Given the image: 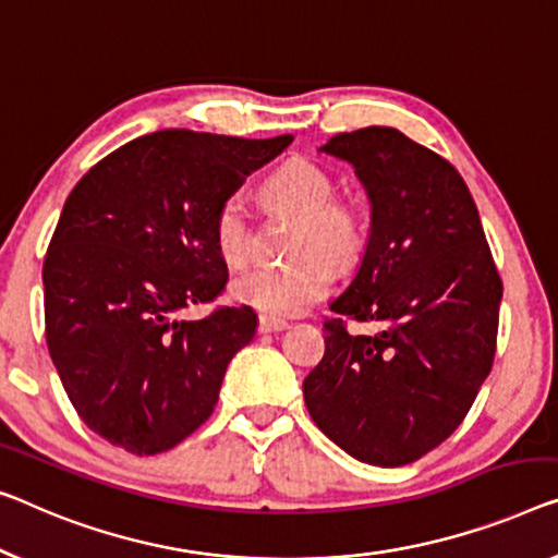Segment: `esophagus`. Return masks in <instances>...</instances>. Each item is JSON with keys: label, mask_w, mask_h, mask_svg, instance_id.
<instances>
[{"label": "esophagus", "mask_w": 558, "mask_h": 558, "mask_svg": "<svg viewBox=\"0 0 558 558\" xmlns=\"http://www.w3.org/2000/svg\"><path fill=\"white\" fill-rule=\"evenodd\" d=\"M286 328H288V323L280 318H272V315H260V323H257V330L260 332H280Z\"/></svg>", "instance_id": "esophagus-1"}]
</instances>
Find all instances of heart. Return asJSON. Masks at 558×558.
I'll return each instance as SVG.
<instances>
[{
    "instance_id": "heart-1",
    "label": "heart",
    "mask_w": 558,
    "mask_h": 558,
    "mask_svg": "<svg viewBox=\"0 0 558 558\" xmlns=\"http://www.w3.org/2000/svg\"><path fill=\"white\" fill-rule=\"evenodd\" d=\"M263 195L301 226L295 230L293 253L282 265H257L232 282L240 303L272 318H293L305 313L336 280V265L351 268L361 260L368 243V228L359 205L336 199V185L318 165L288 160L270 174ZM213 238L220 255L232 265H243L251 255V215L240 195H230L215 210Z\"/></svg>"
}]
</instances>
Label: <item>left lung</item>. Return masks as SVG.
<instances>
[{
  "label": "left lung",
  "mask_w": 558,
  "mask_h": 558,
  "mask_svg": "<svg viewBox=\"0 0 558 558\" xmlns=\"http://www.w3.org/2000/svg\"><path fill=\"white\" fill-rule=\"evenodd\" d=\"M371 197L359 276L330 303L326 353L303 380L311 418L373 465H405L461 426L492 373L504 282L459 170L393 128L340 132ZM371 322L368 333L347 320Z\"/></svg>",
  "instance_id": "left-lung-1"
}]
</instances>
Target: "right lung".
<instances>
[{"mask_svg":"<svg viewBox=\"0 0 558 558\" xmlns=\"http://www.w3.org/2000/svg\"><path fill=\"white\" fill-rule=\"evenodd\" d=\"M290 143L160 130L99 160L66 197L41 268L47 348L74 411L112 446L155 456L210 418L257 315L178 313L226 293L215 210Z\"/></svg>","mask_w":558,"mask_h":558,"instance_id":"1","label":"right lung"}]
</instances>
